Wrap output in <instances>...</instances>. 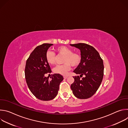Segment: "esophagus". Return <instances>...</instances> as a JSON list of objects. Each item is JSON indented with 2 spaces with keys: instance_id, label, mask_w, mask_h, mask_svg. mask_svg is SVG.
Returning <instances> with one entry per match:
<instances>
[{
  "instance_id": "esophagus-1",
  "label": "esophagus",
  "mask_w": 128,
  "mask_h": 128,
  "mask_svg": "<svg viewBox=\"0 0 128 128\" xmlns=\"http://www.w3.org/2000/svg\"><path fill=\"white\" fill-rule=\"evenodd\" d=\"M67 78H68V76H64V78H65V79Z\"/></svg>"
}]
</instances>
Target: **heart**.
I'll list each match as a JSON object with an SVG mask.
<instances>
[{"label":"heart","mask_w":128,"mask_h":128,"mask_svg":"<svg viewBox=\"0 0 128 128\" xmlns=\"http://www.w3.org/2000/svg\"><path fill=\"white\" fill-rule=\"evenodd\" d=\"M56 52L58 55L64 56L63 65H58L54 69L56 74L66 75L70 69L71 66L76 67L80 65L82 61L80 54L76 52H73L71 48L66 46H61L56 48ZM46 59L49 64L53 65L56 62V55L54 52L48 50L46 54Z\"/></svg>","instance_id":"obj_1"}]
</instances>
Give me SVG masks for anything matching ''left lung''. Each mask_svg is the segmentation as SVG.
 Returning a JSON list of instances; mask_svg holds the SVG:
<instances>
[{
  "instance_id": "8db88e82",
  "label": "left lung",
  "mask_w": 128,
  "mask_h": 128,
  "mask_svg": "<svg viewBox=\"0 0 128 128\" xmlns=\"http://www.w3.org/2000/svg\"><path fill=\"white\" fill-rule=\"evenodd\" d=\"M80 50L82 61L74 71L80 76H74L71 84L73 94L78 98L88 99L96 92L103 80L104 65L99 52L92 46L86 44H70ZM82 76L84 78L80 79Z\"/></svg>"
}]
</instances>
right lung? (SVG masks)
<instances>
[{"mask_svg":"<svg viewBox=\"0 0 128 128\" xmlns=\"http://www.w3.org/2000/svg\"><path fill=\"white\" fill-rule=\"evenodd\" d=\"M53 45L43 44L31 53L26 63L25 76L27 86L33 95L42 101H49L58 94L60 82L63 77L60 74H52L50 80L44 74L52 72L46 59L48 48Z\"/></svg>","mask_w":128,"mask_h":128,"instance_id":"obj_1","label":"right lung"}]
</instances>
